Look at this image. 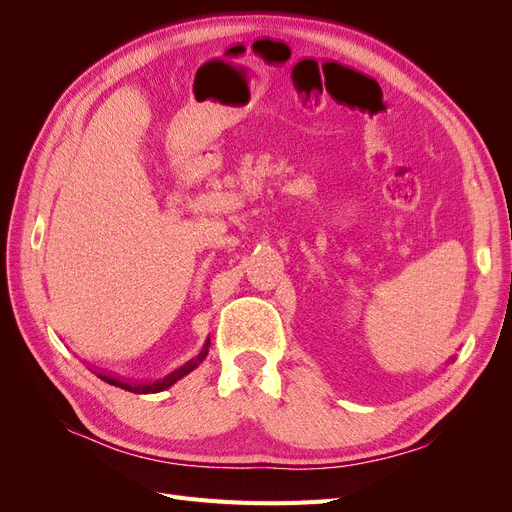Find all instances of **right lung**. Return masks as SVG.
<instances>
[{"instance_id": "obj_1", "label": "right lung", "mask_w": 512, "mask_h": 512, "mask_svg": "<svg viewBox=\"0 0 512 512\" xmlns=\"http://www.w3.org/2000/svg\"><path fill=\"white\" fill-rule=\"evenodd\" d=\"M209 346H211V339L207 337L203 348H200V352L194 356V359H190L185 365H181L179 369L170 371V374L166 378H160V380H153V382H143V384H132L128 380H121V378H115V376H106V374H98L100 380L113 384V386H119V389L123 391H130V393H136V395H149V393H160V391H166L173 386L175 382H179L183 376H188L190 371H194L200 363H203L207 359V352H209Z\"/></svg>"}]
</instances>
